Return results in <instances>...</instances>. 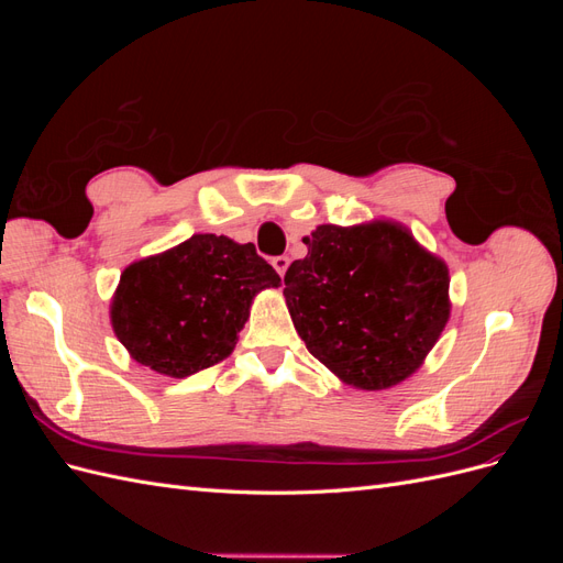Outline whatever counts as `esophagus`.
Returning a JSON list of instances; mask_svg holds the SVG:
<instances>
[{"mask_svg": "<svg viewBox=\"0 0 563 563\" xmlns=\"http://www.w3.org/2000/svg\"><path fill=\"white\" fill-rule=\"evenodd\" d=\"M288 255H277V258H272V267H275L277 272H279V277H284L286 275V269H288Z\"/></svg>", "mask_w": 563, "mask_h": 563, "instance_id": "34e87169", "label": "esophagus"}]
</instances>
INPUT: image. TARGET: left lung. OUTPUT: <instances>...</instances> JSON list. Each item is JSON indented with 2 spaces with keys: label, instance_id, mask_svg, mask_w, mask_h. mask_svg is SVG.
<instances>
[{
  "label": "left lung",
  "instance_id": "left-lung-1",
  "mask_svg": "<svg viewBox=\"0 0 563 563\" xmlns=\"http://www.w3.org/2000/svg\"><path fill=\"white\" fill-rule=\"evenodd\" d=\"M284 275L294 327L317 360L360 389L401 383L449 321V269L395 223L319 225Z\"/></svg>",
  "mask_w": 563,
  "mask_h": 563
}]
</instances>
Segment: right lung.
I'll return each instance as SVG.
<instances>
[{"label":"right lung","instance_id":"obj_1","mask_svg":"<svg viewBox=\"0 0 563 563\" xmlns=\"http://www.w3.org/2000/svg\"><path fill=\"white\" fill-rule=\"evenodd\" d=\"M279 284L253 244L192 234L124 269L112 298V329L139 364L187 378L230 356L253 296Z\"/></svg>","mask_w":563,"mask_h":563}]
</instances>
